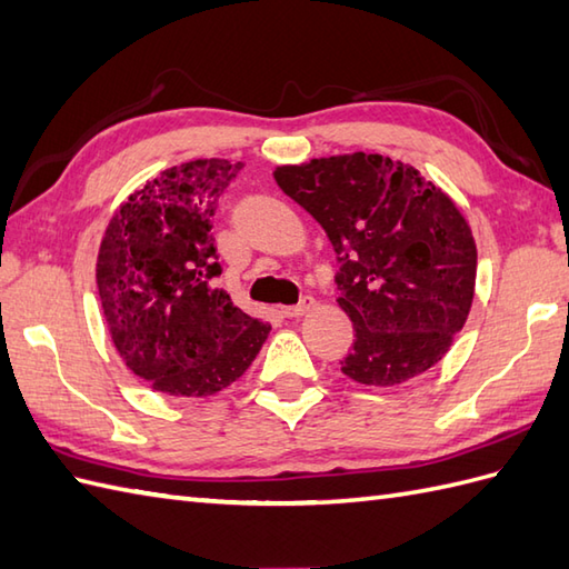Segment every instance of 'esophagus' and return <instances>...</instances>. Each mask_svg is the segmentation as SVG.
I'll return each mask as SVG.
<instances>
[{
    "instance_id": "34e87169",
    "label": "esophagus",
    "mask_w": 569,
    "mask_h": 569,
    "mask_svg": "<svg viewBox=\"0 0 569 569\" xmlns=\"http://www.w3.org/2000/svg\"><path fill=\"white\" fill-rule=\"evenodd\" d=\"M316 307V299L313 297H303L297 307H284L282 309V316H287V318H299V316H303V313H309L311 309Z\"/></svg>"
}]
</instances>
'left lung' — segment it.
I'll use <instances>...</instances> for the list:
<instances>
[{
  "label": "left lung",
  "instance_id": "8db88e82",
  "mask_svg": "<svg viewBox=\"0 0 569 569\" xmlns=\"http://www.w3.org/2000/svg\"><path fill=\"white\" fill-rule=\"evenodd\" d=\"M272 176L338 253V307L355 328L345 377L398 386L435 367L476 295V239L456 202L410 163L365 151Z\"/></svg>",
  "mask_w": 569,
  "mask_h": 569
}]
</instances>
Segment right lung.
<instances>
[{
	"mask_svg": "<svg viewBox=\"0 0 569 569\" xmlns=\"http://www.w3.org/2000/svg\"><path fill=\"white\" fill-rule=\"evenodd\" d=\"M243 169L196 159L147 180L110 217L96 258V284L122 362L169 396L219 393L251 367L270 326L233 307L212 217Z\"/></svg>",
	"mask_w": 569,
	"mask_h": 569,
	"instance_id": "right-lung-1",
	"label": "right lung"
}]
</instances>
